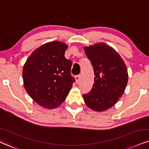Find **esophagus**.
Instances as JSON below:
<instances>
[{
  "instance_id": "1",
  "label": "esophagus",
  "mask_w": 149,
  "mask_h": 149,
  "mask_svg": "<svg viewBox=\"0 0 149 149\" xmlns=\"http://www.w3.org/2000/svg\"><path fill=\"white\" fill-rule=\"evenodd\" d=\"M74 79H75V81H76V83L78 84L79 81V80H80V75H77V76H75Z\"/></svg>"
}]
</instances>
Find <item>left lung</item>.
<instances>
[{
  "mask_svg": "<svg viewBox=\"0 0 149 149\" xmlns=\"http://www.w3.org/2000/svg\"><path fill=\"white\" fill-rule=\"evenodd\" d=\"M84 49L95 76L91 92L83 95L84 102L93 111H105L116 104L125 91L127 68L118 52L105 43L86 46Z\"/></svg>",
  "mask_w": 149,
  "mask_h": 149,
  "instance_id": "left-lung-1",
  "label": "left lung"
}]
</instances>
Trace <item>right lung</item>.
<instances>
[{
  "instance_id": "right-lung-1",
  "label": "right lung",
  "mask_w": 149,
  "mask_h": 149,
  "mask_svg": "<svg viewBox=\"0 0 149 149\" xmlns=\"http://www.w3.org/2000/svg\"><path fill=\"white\" fill-rule=\"evenodd\" d=\"M68 47L57 41L43 44L33 51L23 65V79L27 93L45 108L59 106L75 81L70 74L72 61L64 56Z\"/></svg>"
}]
</instances>
